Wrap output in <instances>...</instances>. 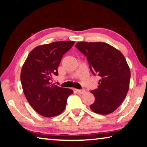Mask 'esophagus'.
I'll list each match as a JSON object with an SVG mask.
<instances>
[{"mask_svg": "<svg viewBox=\"0 0 147 147\" xmlns=\"http://www.w3.org/2000/svg\"><path fill=\"white\" fill-rule=\"evenodd\" d=\"M76 92H78V93L80 94H84L86 93V90H84V89H76Z\"/></svg>", "mask_w": 147, "mask_h": 147, "instance_id": "esophagus-1", "label": "esophagus"}]
</instances>
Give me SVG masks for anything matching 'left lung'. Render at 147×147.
Here are the masks:
<instances>
[{
  "mask_svg": "<svg viewBox=\"0 0 147 147\" xmlns=\"http://www.w3.org/2000/svg\"><path fill=\"white\" fill-rule=\"evenodd\" d=\"M76 47L87 57L93 74L100 77L90 106L93 112L108 115L116 110L128 93L130 70L124 56L115 47L104 42L80 41Z\"/></svg>",
  "mask_w": 147,
  "mask_h": 147,
  "instance_id": "obj_1",
  "label": "left lung"
}]
</instances>
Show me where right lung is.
<instances>
[{"instance_id":"add662e5","label":"right lung","mask_w":147,"mask_h":147,"mask_svg":"<svg viewBox=\"0 0 147 147\" xmlns=\"http://www.w3.org/2000/svg\"><path fill=\"white\" fill-rule=\"evenodd\" d=\"M74 41H55L37 46L29 53L21 69V82L26 100L37 113L53 117L65 110L72 89L52 84L58 76L62 57Z\"/></svg>"}]
</instances>
